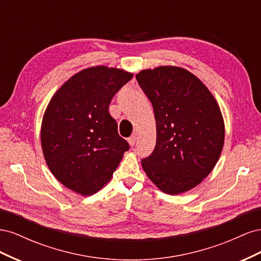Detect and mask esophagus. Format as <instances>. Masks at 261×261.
Here are the masks:
<instances>
[{
  "label": "esophagus",
  "mask_w": 261,
  "mask_h": 261,
  "mask_svg": "<svg viewBox=\"0 0 261 261\" xmlns=\"http://www.w3.org/2000/svg\"><path fill=\"white\" fill-rule=\"evenodd\" d=\"M127 141H128V144L133 147L134 145L136 144V135H133V136H130V137L127 139Z\"/></svg>",
  "instance_id": "1"
}]
</instances>
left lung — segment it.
I'll return each instance as SVG.
<instances>
[{"mask_svg":"<svg viewBox=\"0 0 261 261\" xmlns=\"http://www.w3.org/2000/svg\"><path fill=\"white\" fill-rule=\"evenodd\" d=\"M136 80L151 101L156 122L155 147L141 161L143 169L163 193H185L210 174L222 151L220 107L199 78L185 68L144 69Z\"/></svg>","mask_w":261,"mask_h":261,"instance_id":"obj_1","label":"left lung"}]
</instances>
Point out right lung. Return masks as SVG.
Listing matches in <instances>:
<instances>
[{
    "label": "right lung",
    "instance_id": "1",
    "mask_svg": "<svg viewBox=\"0 0 261 261\" xmlns=\"http://www.w3.org/2000/svg\"><path fill=\"white\" fill-rule=\"evenodd\" d=\"M132 77L120 68L88 67L63 84L46 107L43 155L55 178L70 191L83 196L100 191L129 149L109 106Z\"/></svg>",
    "mask_w": 261,
    "mask_h": 261
}]
</instances>
